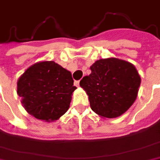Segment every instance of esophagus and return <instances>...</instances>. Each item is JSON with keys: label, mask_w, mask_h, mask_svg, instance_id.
Returning a JSON list of instances; mask_svg holds the SVG:
<instances>
[{"label": "esophagus", "mask_w": 160, "mask_h": 160, "mask_svg": "<svg viewBox=\"0 0 160 160\" xmlns=\"http://www.w3.org/2000/svg\"><path fill=\"white\" fill-rule=\"evenodd\" d=\"M74 85H75L76 87H79V86H80V80H75V81H74Z\"/></svg>", "instance_id": "34e87169"}]
</instances>
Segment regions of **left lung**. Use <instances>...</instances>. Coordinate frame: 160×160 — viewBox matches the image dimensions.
<instances>
[{
    "instance_id": "1",
    "label": "left lung",
    "mask_w": 160,
    "mask_h": 160,
    "mask_svg": "<svg viewBox=\"0 0 160 160\" xmlns=\"http://www.w3.org/2000/svg\"><path fill=\"white\" fill-rule=\"evenodd\" d=\"M91 73L80 80L90 108L102 117L115 118L128 110L137 98L141 77L132 63L108 58L97 61Z\"/></svg>"
}]
</instances>
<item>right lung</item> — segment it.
<instances>
[{"mask_svg": "<svg viewBox=\"0 0 160 160\" xmlns=\"http://www.w3.org/2000/svg\"><path fill=\"white\" fill-rule=\"evenodd\" d=\"M75 89L72 73L52 61L32 65L18 80L17 92L25 109L47 122L66 113Z\"/></svg>", "mask_w": 160, "mask_h": 160, "instance_id": "right-lung-1", "label": "right lung"}]
</instances>
